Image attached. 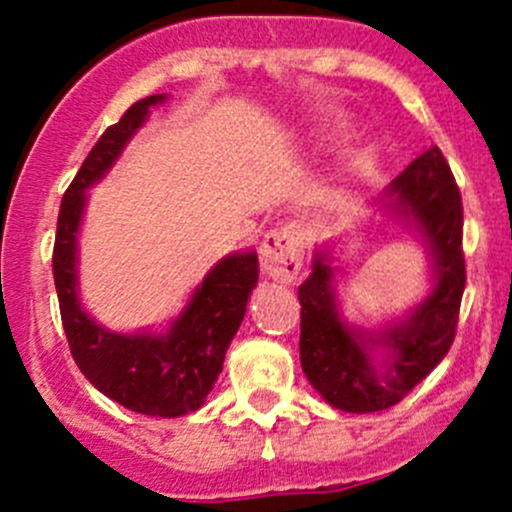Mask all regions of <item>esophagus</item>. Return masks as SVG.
Instances as JSON below:
<instances>
[{
  "label": "esophagus",
  "instance_id": "esophagus-1",
  "mask_svg": "<svg viewBox=\"0 0 512 512\" xmlns=\"http://www.w3.org/2000/svg\"><path fill=\"white\" fill-rule=\"evenodd\" d=\"M304 260V237L297 223L272 227L260 245V265L265 275L280 282H294Z\"/></svg>",
  "mask_w": 512,
  "mask_h": 512
}]
</instances>
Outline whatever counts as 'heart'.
Masks as SVG:
<instances>
[{
    "label": "heart",
    "instance_id": "obj_1",
    "mask_svg": "<svg viewBox=\"0 0 512 512\" xmlns=\"http://www.w3.org/2000/svg\"><path fill=\"white\" fill-rule=\"evenodd\" d=\"M366 165H369V156L366 153H354L352 158H349V173L352 175H361L366 170Z\"/></svg>",
    "mask_w": 512,
    "mask_h": 512
}]
</instances>
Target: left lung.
<instances>
[{
    "instance_id": "obj_1",
    "label": "left lung",
    "mask_w": 512,
    "mask_h": 512,
    "mask_svg": "<svg viewBox=\"0 0 512 512\" xmlns=\"http://www.w3.org/2000/svg\"><path fill=\"white\" fill-rule=\"evenodd\" d=\"M384 203L394 218L421 232L431 257L433 289L406 319L376 334L349 327L334 299L337 270L324 250L299 285L302 369L329 406L349 414L391 409L441 364L456 337L466 289L461 190L443 153L436 146L421 153L391 180ZM376 346L387 352L381 362L373 359Z\"/></svg>"
}]
</instances>
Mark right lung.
<instances>
[{
	"label": "right lung",
	"instance_id": "1",
	"mask_svg": "<svg viewBox=\"0 0 512 512\" xmlns=\"http://www.w3.org/2000/svg\"><path fill=\"white\" fill-rule=\"evenodd\" d=\"M163 101V94L136 101L91 148L61 200L51 265L66 339L86 379L126 409L175 418L198 411L223 371L225 352L260 277L257 252H235L220 260L165 334L108 332L84 312L76 292V242L86 190L108 173L151 108Z\"/></svg>",
	"mask_w": 512,
	"mask_h": 512
}]
</instances>
